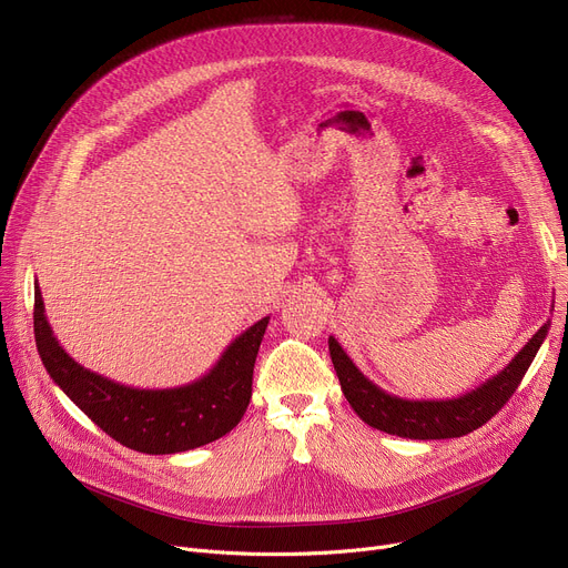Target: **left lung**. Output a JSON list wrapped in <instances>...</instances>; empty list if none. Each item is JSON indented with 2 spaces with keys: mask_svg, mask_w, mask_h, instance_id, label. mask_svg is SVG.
Instances as JSON below:
<instances>
[{
  "mask_svg": "<svg viewBox=\"0 0 568 568\" xmlns=\"http://www.w3.org/2000/svg\"><path fill=\"white\" fill-rule=\"evenodd\" d=\"M548 329L550 322H546L527 341V345L504 366V371L452 400H407L386 394L354 366L334 336H329V354L341 379V389L362 422L398 437L449 439L481 428L516 394L536 352L544 345Z\"/></svg>",
  "mask_w": 568,
  "mask_h": 568,
  "instance_id": "1",
  "label": "left lung"
}]
</instances>
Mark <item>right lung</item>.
Listing matches in <instances>:
<instances>
[{"mask_svg": "<svg viewBox=\"0 0 568 568\" xmlns=\"http://www.w3.org/2000/svg\"><path fill=\"white\" fill-rule=\"evenodd\" d=\"M268 317L236 336L214 368L174 389H135L80 366L59 345L34 290V336L41 362L62 389L103 433L140 454L191 452L230 433L251 403L253 366Z\"/></svg>", "mask_w": 568, "mask_h": 568, "instance_id": "right-lung-1", "label": "right lung"}]
</instances>
